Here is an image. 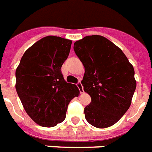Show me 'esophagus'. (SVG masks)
I'll return each instance as SVG.
<instances>
[{"mask_svg": "<svg viewBox=\"0 0 152 152\" xmlns=\"http://www.w3.org/2000/svg\"><path fill=\"white\" fill-rule=\"evenodd\" d=\"M76 86L78 87L79 90H80V93H83L84 92V89H83V85H82V84H81L80 81H79L78 83L76 84Z\"/></svg>", "mask_w": 152, "mask_h": 152, "instance_id": "1", "label": "esophagus"}]
</instances>
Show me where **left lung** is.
<instances>
[{"instance_id": "8db88e82", "label": "left lung", "mask_w": 152, "mask_h": 152, "mask_svg": "<svg viewBox=\"0 0 152 152\" xmlns=\"http://www.w3.org/2000/svg\"><path fill=\"white\" fill-rule=\"evenodd\" d=\"M84 67L81 84L91 96L84 107L87 121L98 128L112 126L127 112L136 88L135 71L122 50L99 35L74 43Z\"/></svg>"}]
</instances>
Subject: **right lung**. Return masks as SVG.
Returning a JSON list of instances; mask_svg holds the SVG:
<instances>
[{"mask_svg": "<svg viewBox=\"0 0 152 152\" xmlns=\"http://www.w3.org/2000/svg\"><path fill=\"white\" fill-rule=\"evenodd\" d=\"M71 45L68 39L45 37L26 50L16 70V90L23 107L42 127L63 122L68 104L80 94L76 85L67 83L61 72Z\"/></svg>", "mask_w": 152, "mask_h": 152, "instance_id": "1", "label": "right lung"}]
</instances>
